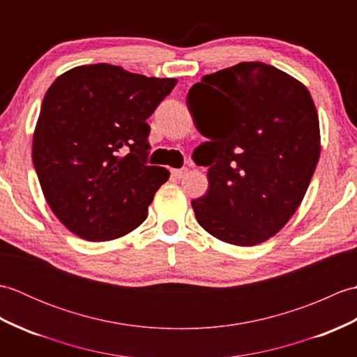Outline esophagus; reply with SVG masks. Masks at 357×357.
<instances>
[{"label": "esophagus", "mask_w": 357, "mask_h": 357, "mask_svg": "<svg viewBox=\"0 0 357 357\" xmlns=\"http://www.w3.org/2000/svg\"><path fill=\"white\" fill-rule=\"evenodd\" d=\"M170 173L174 179H181L187 173V169H172Z\"/></svg>", "instance_id": "1"}]
</instances>
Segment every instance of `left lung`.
I'll use <instances>...</instances> for the list:
<instances>
[{
	"mask_svg": "<svg viewBox=\"0 0 357 357\" xmlns=\"http://www.w3.org/2000/svg\"><path fill=\"white\" fill-rule=\"evenodd\" d=\"M196 128L208 141L193 156L208 167L207 193L192 201L204 230L233 245H256L298 210L321 151L312 95L264 63L206 75L187 95Z\"/></svg>",
	"mask_w": 357,
	"mask_h": 357,
	"instance_id": "1",
	"label": "left lung"
}]
</instances>
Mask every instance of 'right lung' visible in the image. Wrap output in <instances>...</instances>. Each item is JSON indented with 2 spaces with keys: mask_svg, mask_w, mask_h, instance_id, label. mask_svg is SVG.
Returning <instances> with one entry per match:
<instances>
[{
  "mask_svg": "<svg viewBox=\"0 0 357 357\" xmlns=\"http://www.w3.org/2000/svg\"><path fill=\"white\" fill-rule=\"evenodd\" d=\"M176 82L92 64L63 73L47 90L33 165L52 211L77 236L110 241L146 221L170 174L147 164L146 121Z\"/></svg>",
  "mask_w": 357,
  "mask_h": 357,
  "instance_id": "add662e5",
  "label": "right lung"
}]
</instances>
